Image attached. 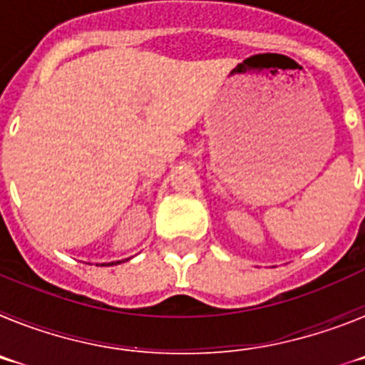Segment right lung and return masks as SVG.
Wrapping results in <instances>:
<instances>
[{
	"label": "right lung",
	"mask_w": 365,
	"mask_h": 365,
	"mask_svg": "<svg viewBox=\"0 0 365 365\" xmlns=\"http://www.w3.org/2000/svg\"><path fill=\"white\" fill-rule=\"evenodd\" d=\"M118 263H120V261H115V263H109V265H118Z\"/></svg>",
	"instance_id": "1"
}]
</instances>
